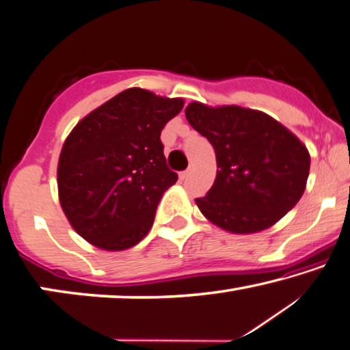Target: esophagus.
I'll list each match as a JSON object with an SVG mask.
<instances>
[{
    "label": "esophagus",
    "mask_w": 350,
    "mask_h": 350,
    "mask_svg": "<svg viewBox=\"0 0 350 350\" xmlns=\"http://www.w3.org/2000/svg\"><path fill=\"white\" fill-rule=\"evenodd\" d=\"M189 176H190V170H185V171H182V173H179V177L182 180H185Z\"/></svg>",
    "instance_id": "1"
}]
</instances>
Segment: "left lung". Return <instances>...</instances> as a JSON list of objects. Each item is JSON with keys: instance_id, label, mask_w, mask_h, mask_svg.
<instances>
[{"instance_id": "1", "label": "left lung", "mask_w": 350, "mask_h": 350, "mask_svg": "<svg viewBox=\"0 0 350 350\" xmlns=\"http://www.w3.org/2000/svg\"><path fill=\"white\" fill-rule=\"evenodd\" d=\"M185 118L215 150V182L195 200L208 221L232 234H253L299 202L310 152L283 124L258 109L201 102L189 103Z\"/></svg>"}]
</instances>
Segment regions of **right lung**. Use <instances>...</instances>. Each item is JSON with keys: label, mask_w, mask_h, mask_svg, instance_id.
Returning a JSON list of instances; mask_svg holds the SVG:
<instances>
[{"label": "right lung", "mask_w": 350, "mask_h": 350, "mask_svg": "<svg viewBox=\"0 0 350 350\" xmlns=\"http://www.w3.org/2000/svg\"><path fill=\"white\" fill-rule=\"evenodd\" d=\"M184 98L130 88L78 122L62 144L58 195L70 226L107 252L132 248L152 228L177 174L166 166L160 133Z\"/></svg>", "instance_id": "1"}]
</instances>
